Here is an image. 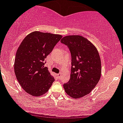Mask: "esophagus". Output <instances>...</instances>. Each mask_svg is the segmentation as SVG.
Here are the masks:
<instances>
[{
  "instance_id": "obj_1",
  "label": "esophagus",
  "mask_w": 123,
  "mask_h": 123,
  "mask_svg": "<svg viewBox=\"0 0 123 123\" xmlns=\"http://www.w3.org/2000/svg\"><path fill=\"white\" fill-rule=\"evenodd\" d=\"M57 77L59 79V78H60V77H61V74H57Z\"/></svg>"
}]
</instances>
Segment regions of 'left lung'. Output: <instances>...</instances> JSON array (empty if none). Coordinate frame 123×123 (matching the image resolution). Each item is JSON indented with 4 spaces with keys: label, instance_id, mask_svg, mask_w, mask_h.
<instances>
[{
    "label": "left lung",
    "instance_id": "obj_1",
    "mask_svg": "<svg viewBox=\"0 0 123 123\" xmlns=\"http://www.w3.org/2000/svg\"><path fill=\"white\" fill-rule=\"evenodd\" d=\"M71 54V73L69 82L63 85L68 95L79 98L90 93L101 77V60L97 48L82 36H64L61 40Z\"/></svg>",
    "mask_w": 123,
    "mask_h": 123
}]
</instances>
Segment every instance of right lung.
<instances>
[{
  "mask_svg": "<svg viewBox=\"0 0 123 123\" xmlns=\"http://www.w3.org/2000/svg\"><path fill=\"white\" fill-rule=\"evenodd\" d=\"M62 36L34 31L23 39L17 51L14 70L17 80L24 90L39 97L48 91L54 81L44 67L45 59Z\"/></svg>",
  "mask_w": 123,
  "mask_h": 123,
  "instance_id": "1",
  "label": "right lung"
}]
</instances>
